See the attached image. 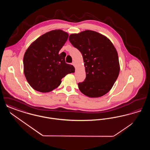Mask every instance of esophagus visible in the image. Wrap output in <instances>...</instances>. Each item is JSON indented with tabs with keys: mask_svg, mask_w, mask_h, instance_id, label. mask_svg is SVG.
I'll return each mask as SVG.
<instances>
[{
	"mask_svg": "<svg viewBox=\"0 0 150 150\" xmlns=\"http://www.w3.org/2000/svg\"><path fill=\"white\" fill-rule=\"evenodd\" d=\"M74 66H75V62H72V63L71 64Z\"/></svg>",
	"mask_w": 150,
	"mask_h": 150,
	"instance_id": "obj_1",
	"label": "esophagus"
}]
</instances>
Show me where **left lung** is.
Here are the masks:
<instances>
[{
	"label": "left lung",
	"mask_w": 150,
	"mask_h": 150,
	"mask_svg": "<svg viewBox=\"0 0 150 150\" xmlns=\"http://www.w3.org/2000/svg\"><path fill=\"white\" fill-rule=\"evenodd\" d=\"M69 41L82 54L86 78L79 83L81 92L91 98L108 93L120 72L117 52L106 36L92 30L69 36Z\"/></svg>",
	"instance_id": "8db88e82"
}]
</instances>
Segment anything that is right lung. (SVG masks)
Returning <instances> with one entry per match:
<instances>
[{
	"label": "right lung",
	"mask_w": 150,
	"mask_h": 150,
	"mask_svg": "<svg viewBox=\"0 0 150 150\" xmlns=\"http://www.w3.org/2000/svg\"><path fill=\"white\" fill-rule=\"evenodd\" d=\"M69 34L61 30L48 32L29 46L23 57V72L30 86L40 92H48L61 83V79L75 72L65 62L66 53L59 52Z\"/></svg>",
	"instance_id": "right-lung-1"
}]
</instances>
